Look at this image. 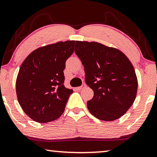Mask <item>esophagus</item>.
<instances>
[{
	"mask_svg": "<svg viewBox=\"0 0 157 157\" xmlns=\"http://www.w3.org/2000/svg\"><path fill=\"white\" fill-rule=\"evenodd\" d=\"M86 87V84H82L81 86H79V87H78V88H76V89L77 90H82V89H84V88Z\"/></svg>",
	"mask_w": 157,
	"mask_h": 157,
	"instance_id": "obj_1",
	"label": "esophagus"
}]
</instances>
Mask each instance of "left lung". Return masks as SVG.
I'll list each match as a JSON object with an SVG mask.
<instances>
[{"mask_svg": "<svg viewBox=\"0 0 157 157\" xmlns=\"http://www.w3.org/2000/svg\"><path fill=\"white\" fill-rule=\"evenodd\" d=\"M75 53L84 67L85 81L94 96L87 107L96 118L114 121L135 101L138 82L129 59L117 49L96 42L76 41Z\"/></svg>", "mask_w": 157, "mask_h": 157, "instance_id": "8db88e82", "label": "left lung"}]
</instances>
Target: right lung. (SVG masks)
I'll use <instances>...</instances> for the list:
<instances>
[{"label":"right lung","mask_w":157,"mask_h":157,"mask_svg":"<svg viewBox=\"0 0 157 157\" xmlns=\"http://www.w3.org/2000/svg\"><path fill=\"white\" fill-rule=\"evenodd\" d=\"M74 47L75 40H67L40 47L21 64L16 82L17 98L33 121L47 123L64 113L73 91L64 86L63 71Z\"/></svg>","instance_id":"obj_1"}]
</instances>
